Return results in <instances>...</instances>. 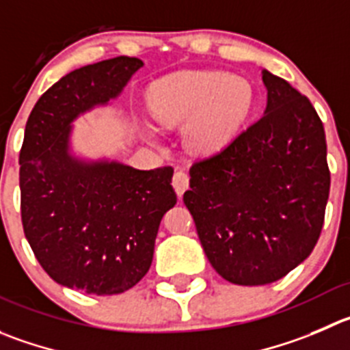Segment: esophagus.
Wrapping results in <instances>:
<instances>
[{"label":"esophagus","instance_id":"34e87169","mask_svg":"<svg viewBox=\"0 0 350 350\" xmlns=\"http://www.w3.org/2000/svg\"><path fill=\"white\" fill-rule=\"evenodd\" d=\"M172 184H173V189H175V192H177V196L180 198V196L189 189V175L185 172H182V170H177L175 175H173Z\"/></svg>","mask_w":350,"mask_h":350}]
</instances>
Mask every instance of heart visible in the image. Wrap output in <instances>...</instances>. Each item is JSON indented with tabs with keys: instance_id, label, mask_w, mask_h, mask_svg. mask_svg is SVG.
<instances>
[{
	"instance_id": "b5f03b06",
	"label": "heart",
	"mask_w": 350,
	"mask_h": 350,
	"mask_svg": "<svg viewBox=\"0 0 350 350\" xmlns=\"http://www.w3.org/2000/svg\"><path fill=\"white\" fill-rule=\"evenodd\" d=\"M254 105L251 82L227 72L178 73L151 91L156 118L168 125L189 123V142L201 152H216L234 141Z\"/></svg>"
}]
</instances>
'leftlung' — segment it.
Masks as SVG:
<instances>
[{
    "label": "left lung",
    "mask_w": 350,
    "mask_h": 350,
    "mask_svg": "<svg viewBox=\"0 0 350 350\" xmlns=\"http://www.w3.org/2000/svg\"><path fill=\"white\" fill-rule=\"evenodd\" d=\"M265 115L221 151L196 161L184 202L213 268L237 285H266L318 242L330 192L327 141L309 99L262 70Z\"/></svg>",
    "instance_id": "obj_1"
}]
</instances>
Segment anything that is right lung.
I'll use <instances>...</instances> for the list:
<instances>
[{
    "instance_id": "right-lung-1",
    "label": "right lung",
    "mask_w": 350,
    "mask_h": 350,
    "mask_svg": "<svg viewBox=\"0 0 350 350\" xmlns=\"http://www.w3.org/2000/svg\"><path fill=\"white\" fill-rule=\"evenodd\" d=\"M144 63L116 56L66 73L36 103L20 151L23 232L56 284L113 295L152 262L163 215L177 202L173 170L75 156L72 123L109 105Z\"/></svg>"
}]
</instances>
